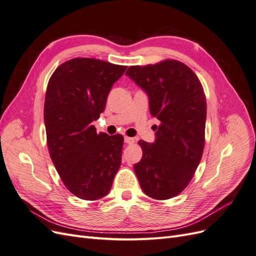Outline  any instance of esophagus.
Returning a JSON list of instances; mask_svg holds the SVG:
<instances>
[{
	"instance_id": "1",
	"label": "esophagus",
	"mask_w": 256,
	"mask_h": 256,
	"mask_svg": "<svg viewBox=\"0 0 256 256\" xmlns=\"http://www.w3.org/2000/svg\"><path fill=\"white\" fill-rule=\"evenodd\" d=\"M125 143L132 144V143H134V138H130V136H125Z\"/></svg>"
}]
</instances>
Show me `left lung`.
<instances>
[{
  "mask_svg": "<svg viewBox=\"0 0 256 256\" xmlns=\"http://www.w3.org/2000/svg\"><path fill=\"white\" fill-rule=\"evenodd\" d=\"M126 74L150 97L159 120L156 141H138L143 150L134 172L146 196L168 200L182 193L198 166L205 145L206 96L198 76L186 64L164 60L130 66Z\"/></svg>",
  "mask_w": 256,
  "mask_h": 256,
  "instance_id": "left-lung-1",
  "label": "left lung"
}]
</instances>
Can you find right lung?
Instances as JSON below:
<instances>
[{"label":"right lung","instance_id":"add662e5","mask_svg":"<svg viewBox=\"0 0 256 256\" xmlns=\"http://www.w3.org/2000/svg\"><path fill=\"white\" fill-rule=\"evenodd\" d=\"M126 68L76 58L60 65L48 82L44 118L49 154L65 187L79 198L106 196L120 166L124 136L97 134L92 122Z\"/></svg>","mask_w":256,"mask_h":256}]
</instances>
